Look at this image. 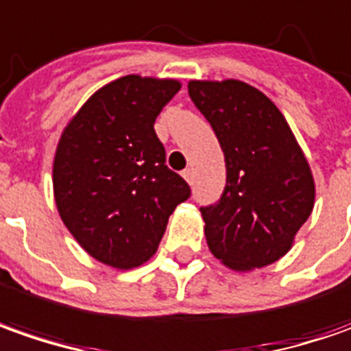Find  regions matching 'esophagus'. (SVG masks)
Returning <instances> with one entry per match:
<instances>
[{
	"label": "esophagus",
	"mask_w": 351,
	"mask_h": 351,
	"mask_svg": "<svg viewBox=\"0 0 351 351\" xmlns=\"http://www.w3.org/2000/svg\"><path fill=\"white\" fill-rule=\"evenodd\" d=\"M182 176L186 178L188 184H192V182H194V171H192V169H184V171H182Z\"/></svg>",
	"instance_id": "1"
}]
</instances>
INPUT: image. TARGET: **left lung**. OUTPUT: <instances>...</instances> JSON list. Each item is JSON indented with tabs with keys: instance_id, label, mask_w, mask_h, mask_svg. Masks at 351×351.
<instances>
[{
	"instance_id": "8db88e82",
	"label": "left lung",
	"mask_w": 351,
	"mask_h": 351,
	"mask_svg": "<svg viewBox=\"0 0 351 351\" xmlns=\"http://www.w3.org/2000/svg\"><path fill=\"white\" fill-rule=\"evenodd\" d=\"M188 95L225 155L223 194L202 206L208 245L229 268L268 266L308 219L315 182L276 104L243 81H190Z\"/></svg>"
}]
</instances>
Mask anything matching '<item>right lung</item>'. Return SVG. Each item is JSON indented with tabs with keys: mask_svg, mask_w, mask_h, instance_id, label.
<instances>
[{
	"mask_svg": "<svg viewBox=\"0 0 351 351\" xmlns=\"http://www.w3.org/2000/svg\"><path fill=\"white\" fill-rule=\"evenodd\" d=\"M173 79L126 75L104 85L67 124L54 159L62 221L91 256L130 270L155 254L175 208L192 190L167 167L155 118Z\"/></svg>",
	"mask_w": 351,
	"mask_h": 351,
	"instance_id": "add662e5",
	"label": "right lung"
}]
</instances>
